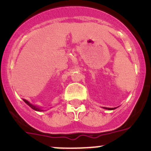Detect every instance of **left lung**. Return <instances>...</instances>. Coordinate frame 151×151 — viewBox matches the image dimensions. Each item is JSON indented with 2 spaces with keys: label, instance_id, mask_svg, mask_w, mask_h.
Returning <instances> with one entry per match:
<instances>
[{
  "label": "left lung",
  "instance_id": "8db88e82",
  "mask_svg": "<svg viewBox=\"0 0 151 151\" xmlns=\"http://www.w3.org/2000/svg\"><path fill=\"white\" fill-rule=\"evenodd\" d=\"M105 109H107V108L105 107ZM114 109H116V108H112V109H111V108H110V109H108V110H114Z\"/></svg>",
  "mask_w": 151,
  "mask_h": 151
}]
</instances>
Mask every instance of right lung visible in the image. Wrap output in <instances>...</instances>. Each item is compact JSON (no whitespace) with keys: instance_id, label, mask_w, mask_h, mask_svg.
Instances as JSON below:
<instances>
[{"instance_id":"right-lung-1","label":"right lung","mask_w":151,"mask_h":151,"mask_svg":"<svg viewBox=\"0 0 151 151\" xmlns=\"http://www.w3.org/2000/svg\"><path fill=\"white\" fill-rule=\"evenodd\" d=\"M23 101H25V103H26V104H27L28 105H29V106H30L31 108H32V109H33V110H36V111H42V110H41L39 109V108H38V107H36L35 106H34V105H32V104H31L29 102V101H26V100H24L23 99Z\"/></svg>"}]
</instances>
